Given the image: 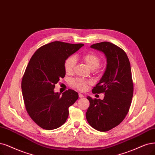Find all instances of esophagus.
<instances>
[{"label": "esophagus", "mask_w": 155, "mask_h": 155, "mask_svg": "<svg viewBox=\"0 0 155 155\" xmlns=\"http://www.w3.org/2000/svg\"><path fill=\"white\" fill-rule=\"evenodd\" d=\"M78 96H79V98H84V96L81 93L78 94Z\"/></svg>", "instance_id": "obj_1"}]
</instances>
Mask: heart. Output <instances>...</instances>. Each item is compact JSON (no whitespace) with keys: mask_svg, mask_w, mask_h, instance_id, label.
I'll return each instance as SVG.
<instances>
[{"mask_svg":"<svg viewBox=\"0 0 155 155\" xmlns=\"http://www.w3.org/2000/svg\"><path fill=\"white\" fill-rule=\"evenodd\" d=\"M82 60L86 64L91 70L96 71L98 67L100 64V57L93 54L89 53L84 54L81 57ZM76 65V59L74 56H70L68 57L64 61V70L67 74H72L74 72V68ZM71 84L74 87L77 88L80 91H84L87 88L90 82L85 81L82 78H74L71 81Z\"/></svg>","mask_w":155,"mask_h":155,"instance_id":"1","label":"heart"}]
</instances>
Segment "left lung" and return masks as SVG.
<instances>
[{"instance_id": "left-lung-1", "label": "left lung", "mask_w": 155, "mask_h": 155, "mask_svg": "<svg viewBox=\"0 0 155 155\" xmlns=\"http://www.w3.org/2000/svg\"><path fill=\"white\" fill-rule=\"evenodd\" d=\"M91 48L104 53L105 71L93 88V93H104V100L87 96L90 105L85 114L89 124L95 130L107 131L121 123L129 111L134 94L130 63L124 51L116 45L104 41Z\"/></svg>"}]
</instances>
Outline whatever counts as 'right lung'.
I'll return each instance as SVG.
<instances>
[{
  "label": "right lung",
  "mask_w": 155,
  "mask_h": 155,
  "mask_svg": "<svg viewBox=\"0 0 155 155\" xmlns=\"http://www.w3.org/2000/svg\"><path fill=\"white\" fill-rule=\"evenodd\" d=\"M84 45L51 42L38 48L28 62L21 81L23 98L28 115L43 129L54 130L64 124L69 107L78 98L72 89L61 96L54 88L65 77L66 59Z\"/></svg>",
  "instance_id": "add662e5"
}]
</instances>
